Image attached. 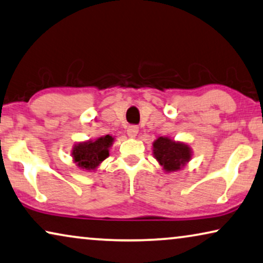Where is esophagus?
Masks as SVG:
<instances>
[{
    "label": "esophagus",
    "instance_id": "esophagus-1",
    "mask_svg": "<svg viewBox=\"0 0 263 263\" xmlns=\"http://www.w3.org/2000/svg\"><path fill=\"white\" fill-rule=\"evenodd\" d=\"M138 131H139V128L135 126V125H133V126H128L127 127V136L130 137V138H136V136L138 135Z\"/></svg>",
    "mask_w": 263,
    "mask_h": 263
}]
</instances>
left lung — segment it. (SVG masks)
Listing matches in <instances>:
<instances>
[{"instance_id": "8db88e82", "label": "left lung", "mask_w": 263, "mask_h": 263, "mask_svg": "<svg viewBox=\"0 0 263 263\" xmlns=\"http://www.w3.org/2000/svg\"><path fill=\"white\" fill-rule=\"evenodd\" d=\"M152 154L164 172L182 170L193 158V150L186 143L176 142L169 137H158L152 143Z\"/></svg>"}]
</instances>
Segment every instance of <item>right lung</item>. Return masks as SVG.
<instances>
[{
	"instance_id": "add662e5",
	"label": "right lung",
	"mask_w": 263,
	"mask_h": 263,
	"mask_svg": "<svg viewBox=\"0 0 263 263\" xmlns=\"http://www.w3.org/2000/svg\"><path fill=\"white\" fill-rule=\"evenodd\" d=\"M115 142V137L106 135L97 139H89L74 144L72 150L73 162L84 171H96L101 163L109 156V147Z\"/></svg>"
}]
</instances>
